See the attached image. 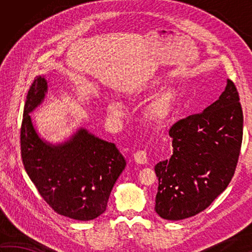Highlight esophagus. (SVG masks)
Wrapping results in <instances>:
<instances>
[{"mask_svg":"<svg viewBox=\"0 0 252 252\" xmlns=\"http://www.w3.org/2000/svg\"><path fill=\"white\" fill-rule=\"evenodd\" d=\"M134 160L138 164H145L147 163V155L145 151H137L134 154Z\"/></svg>","mask_w":252,"mask_h":252,"instance_id":"esophagus-1","label":"esophagus"}]
</instances>
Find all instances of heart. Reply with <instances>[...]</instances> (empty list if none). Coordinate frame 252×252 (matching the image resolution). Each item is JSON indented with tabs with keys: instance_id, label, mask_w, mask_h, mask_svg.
Listing matches in <instances>:
<instances>
[{
	"instance_id": "b5f03b06",
	"label": "heart",
	"mask_w": 252,
	"mask_h": 252,
	"mask_svg": "<svg viewBox=\"0 0 252 252\" xmlns=\"http://www.w3.org/2000/svg\"><path fill=\"white\" fill-rule=\"evenodd\" d=\"M167 81L165 78L161 73H154L152 76L147 77L143 82L137 84L133 89L134 93H143L147 91H152L161 87ZM176 98H178V91L173 88H168L162 90L156 97H155L151 104L147 107V116L149 119L154 121L161 122L167 119L173 110L175 105ZM108 110L110 114L115 117L120 118L125 115V106L122 103L117 100H110L108 103Z\"/></svg>"
}]
</instances>
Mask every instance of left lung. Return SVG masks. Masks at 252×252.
Returning <instances> with one entry per match:
<instances>
[{
    "instance_id": "8db88e82",
    "label": "left lung",
    "mask_w": 252,
    "mask_h": 252,
    "mask_svg": "<svg viewBox=\"0 0 252 252\" xmlns=\"http://www.w3.org/2000/svg\"><path fill=\"white\" fill-rule=\"evenodd\" d=\"M244 116L235 84L227 80L218 100L171 126L173 155L155 165L159 181L155 210L178 221L205 210L224 191L236 169Z\"/></svg>"
}]
</instances>
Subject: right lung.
Masks as SVG:
<instances>
[{
	"label": "right lung",
	"instance_id": "add662e5",
	"mask_svg": "<svg viewBox=\"0 0 252 252\" xmlns=\"http://www.w3.org/2000/svg\"><path fill=\"white\" fill-rule=\"evenodd\" d=\"M47 87L44 77H36L27 95L20 130L26 172L54 211L73 220H94L105 212L126 161L114 143L83 127L55 145L41 138L29 114L44 100Z\"/></svg>",
	"mask_w": 252,
	"mask_h": 252
}]
</instances>
